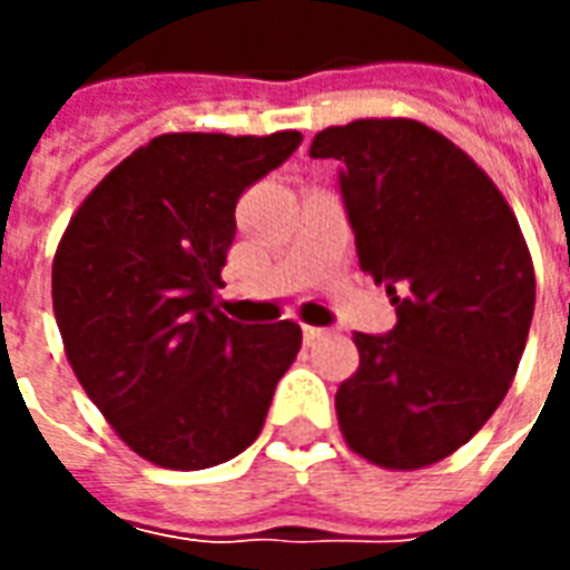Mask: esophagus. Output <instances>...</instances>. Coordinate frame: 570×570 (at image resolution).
Listing matches in <instances>:
<instances>
[{
	"mask_svg": "<svg viewBox=\"0 0 570 570\" xmlns=\"http://www.w3.org/2000/svg\"><path fill=\"white\" fill-rule=\"evenodd\" d=\"M302 333H305V342H317V338H323V333H326V330H321V326H302Z\"/></svg>",
	"mask_w": 570,
	"mask_h": 570,
	"instance_id": "34e87169",
	"label": "esophagus"
}]
</instances>
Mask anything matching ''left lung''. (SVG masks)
I'll return each instance as SVG.
<instances>
[{
	"instance_id": "obj_1",
	"label": "left lung",
	"mask_w": 570,
	"mask_h": 570,
	"mask_svg": "<svg viewBox=\"0 0 570 570\" xmlns=\"http://www.w3.org/2000/svg\"><path fill=\"white\" fill-rule=\"evenodd\" d=\"M338 161L360 268L384 284L396 326L354 335L338 384L347 445L387 470L458 452L510 391L534 314V268L513 210L476 161L412 118L321 130Z\"/></svg>"
}]
</instances>
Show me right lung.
<instances>
[{
	"label": "right lung",
	"instance_id": "right-lung-1",
	"mask_svg": "<svg viewBox=\"0 0 570 570\" xmlns=\"http://www.w3.org/2000/svg\"><path fill=\"white\" fill-rule=\"evenodd\" d=\"M272 137L164 134L128 155L69 219L51 272L76 379L134 452L204 470L259 436L298 323H237L216 302L237 198L298 149Z\"/></svg>",
	"mask_w": 570,
	"mask_h": 570
}]
</instances>
